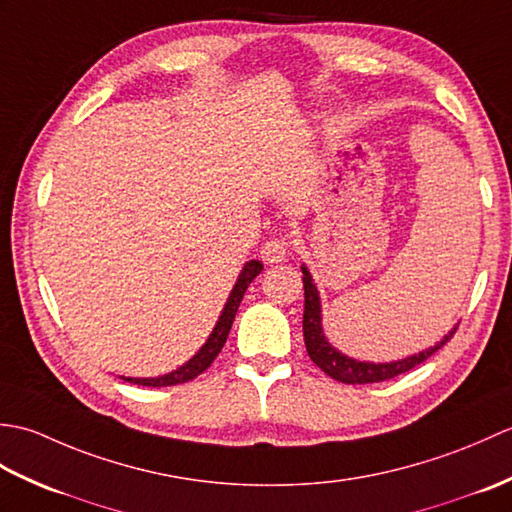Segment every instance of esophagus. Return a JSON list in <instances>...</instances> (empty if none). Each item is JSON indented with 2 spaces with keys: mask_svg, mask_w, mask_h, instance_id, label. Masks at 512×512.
Here are the masks:
<instances>
[{
  "mask_svg": "<svg viewBox=\"0 0 512 512\" xmlns=\"http://www.w3.org/2000/svg\"><path fill=\"white\" fill-rule=\"evenodd\" d=\"M290 253V242L284 237H275V239H268V242L259 250V255H262L264 264H279L284 262Z\"/></svg>",
  "mask_w": 512,
  "mask_h": 512,
  "instance_id": "34e87169",
  "label": "esophagus"
}]
</instances>
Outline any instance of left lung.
I'll return each mask as SVG.
<instances>
[{"label": "left lung", "instance_id": "obj_1", "mask_svg": "<svg viewBox=\"0 0 512 512\" xmlns=\"http://www.w3.org/2000/svg\"><path fill=\"white\" fill-rule=\"evenodd\" d=\"M301 270H303V290H306L303 292V295H306V308H303V341H306L308 356L312 358V363L321 369V372H325L334 380H339V383H345V385L383 383V380L405 374L409 369L427 361L431 354H436L440 347L455 334V330L449 332V336H444L438 345L429 347L427 352L409 356L405 361L378 363V365L354 361V358H347L341 352H336L334 347L325 341L323 328H321V301H319L317 286L312 284V277L308 270L306 268Z\"/></svg>", "mask_w": 512, "mask_h": 512}]
</instances>
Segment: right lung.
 I'll use <instances>...</instances> for the list:
<instances>
[{"mask_svg":"<svg viewBox=\"0 0 512 512\" xmlns=\"http://www.w3.org/2000/svg\"><path fill=\"white\" fill-rule=\"evenodd\" d=\"M262 270H264L262 262H255V259L244 266L242 273H239L237 284L231 290V297H228L226 306H224V310L220 314V321L215 323V328H213L209 339H206V343L202 345V350L195 354L187 365H182L180 369H176V372L165 374V376H158V378H125L127 383L143 385V387H169V385L189 383V380H193L195 376H200L202 372H206V369H209L211 363L217 358V354L222 352V347H224V343L228 339V332H231L233 319H235V314H237L239 303H242V299H244V292H246L248 284L259 273H262Z\"/></svg>","mask_w":512,"mask_h":512,"instance_id":"right-lung-1","label":"right lung"}]
</instances>
